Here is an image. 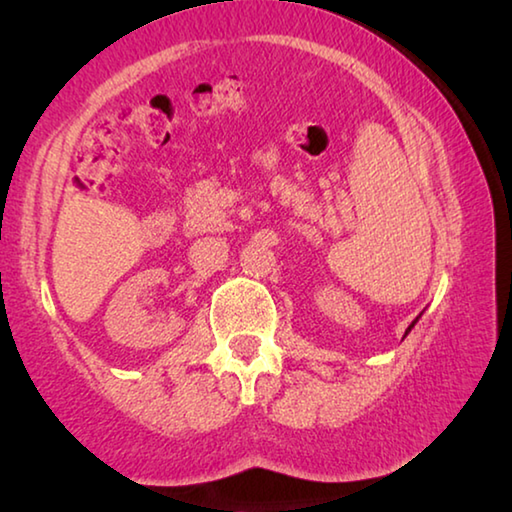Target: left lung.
I'll return each instance as SVG.
<instances>
[{
	"instance_id": "left-lung-1",
	"label": "left lung",
	"mask_w": 512,
	"mask_h": 512,
	"mask_svg": "<svg viewBox=\"0 0 512 512\" xmlns=\"http://www.w3.org/2000/svg\"><path fill=\"white\" fill-rule=\"evenodd\" d=\"M418 318H420V316H418ZM418 318H415V320H413V323H411V325H409V329H406V332H404V336H406V334H409V332H411V329H413V325H415V323H418Z\"/></svg>"
}]
</instances>
